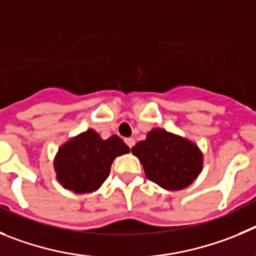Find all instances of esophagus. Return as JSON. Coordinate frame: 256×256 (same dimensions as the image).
<instances>
[{
	"label": "esophagus",
	"instance_id": "34e87169",
	"mask_svg": "<svg viewBox=\"0 0 256 256\" xmlns=\"http://www.w3.org/2000/svg\"><path fill=\"white\" fill-rule=\"evenodd\" d=\"M125 142L128 144V148H132L134 145H135V140L132 139V138H128V139H125Z\"/></svg>",
	"mask_w": 256,
	"mask_h": 256
}]
</instances>
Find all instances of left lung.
I'll use <instances>...</instances> for the list:
<instances>
[{
	"label": "left lung",
	"instance_id": "1",
	"mask_svg": "<svg viewBox=\"0 0 256 256\" xmlns=\"http://www.w3.org/2000/svg\"><path fill=\"white\" fill-rule=\"evenodd\" d=\"M131 153L142 164L145 176L170 191L190 186L204 166V154L198 144L160 128H152Z\"/></svg>",
	"mask_w": 256,
	"mask_h": 256
}]
</instances>
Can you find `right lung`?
<instances>
[{
    "instance_id": "right-lung-1",
    "label": "right lung",
    "mask_w": 256,
    "mask_h": 256,
    "mask_svg": "<svg viewBox=\"0 0 256 256\" xmlns=\"http://www.w3.org/2000/svg\"><path fill=\"white\" fill-rule=\"evenodd\" d=\"M128 152L130 148L117 135L104 140L88 128L58 148L54 160L56 178L75 194L93 192L107 180L114 158Z\"/></svg>"
}]
</instances>
